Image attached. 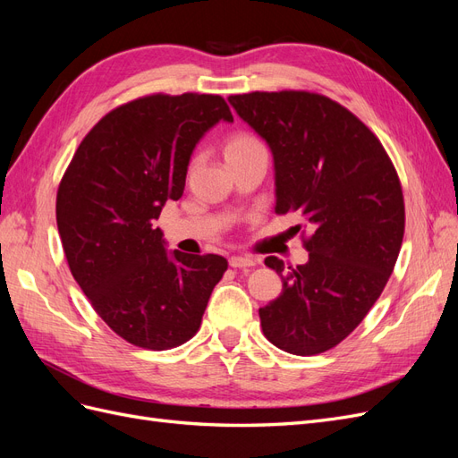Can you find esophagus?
<instances>
[{"instance_id":"34e87169","label":"esophagus","mask_w":458,"mask_h":458,"mask_svg":"<svg viewBox=\"0 0 458 458\" xmlns=\"http://www.w3.org/2000/svg\"><path fill=\"white\" fill-rule=\"evenodd\" d=\"M229 266L231 267H239V269L252 267V266H256V259L254 258H242V256H231L229 258Z\"/></svg>"}]
</instances>
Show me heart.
I'll return each mask as SVG.
<instances>
[{
  "label": "heart",
  "mask_w": 458,
  "mask_h": 458,
  "mask_svg": "<svg viewBox=\"0 0 458 458\" xmlns=\"http://www.w3.org/2000/svg\"><path fill=\"white\" fill-rule=\"evenodd\" d=\"M261 143L258 140H254L252 135H244V133H237V135H231L229 140L225 141V147H224V157L225 160L233 158L241 155V152L244 150H250L254 147H259Z\"/></svg>",
  "instance_id": "b5f03b06"
}]
</instances>
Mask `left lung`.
I'll use <instances>...</instances> for the list:
<instances>
[{
  "label": "left lung",
  "instance_id": "obj_1",
  "mask_svg": "<svg viewBox=\"0 0 458 458\" xmlns=\"http://www.w3.org/2000/svg\"><path fill=\"white\" fill-rule=\"evenodd\" d=\"M229 103L273 155L275 212L308 221L310 259L266 266L283 279L259 308L266 338L294 355L335 348L382 294L405 233L397 172L382 143L348 108L310 91H254Z\"/></svg>",
  "mask_w": 458,
  "mask_h": 458
}]
</instances>
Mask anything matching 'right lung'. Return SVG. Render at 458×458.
Segmentation results:
<instances>
[{
  "mask_svg": "<svg viewBox=\"0 0 458 458\" xmlns=\"http://www.w3.org/2000/svg\"><path fill=\"white\" fill-rule=\"evenodd\" d=\"M219 95H148L110 110L84 137L57 192V227L72 276L118 336L170 350L197 335L227 259L168 252L155 227L179 200L192 150L217 122Z\"/></svg>",
  "mask_w": 458,
  "mask_h": 458,
  "instance_id": "obj_1",
  "label": "right lung"
}]
</instances>
